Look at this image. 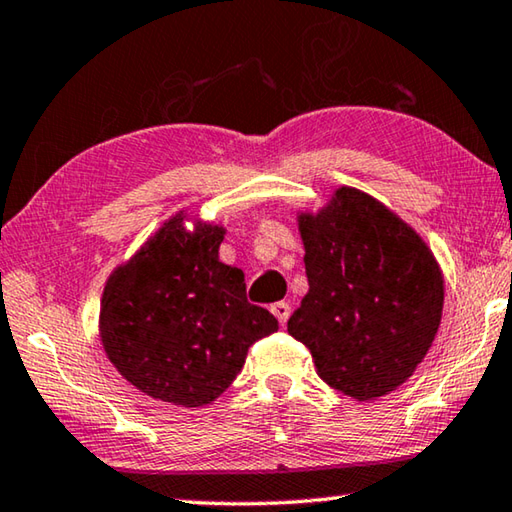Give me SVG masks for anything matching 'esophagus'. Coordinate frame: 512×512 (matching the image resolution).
<instances>
[{
    "instance_id": "34e87169",
    "label": "esophagus",
    "mask_w": 512,
    "mask_h": 512,
    "mask_svg": "<svg viewBox=\"0 0 512 512\" xmlns=\"http://www.w3.org/2000/svg\"><path fill=\"white\" fill-rule=\"evenodd\" d=\"M271 312L275 314V319L280 321V326H285L287 319H289V314H291V305L285 303V300H280V303H273L271 305Z\"/></svg>"
}]
</instances>
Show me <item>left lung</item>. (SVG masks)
Returning <instances> with one entry per match:
<instances>
[{
	"label": "left lung",
	"instance_id": "left-lung-1",
	"mask_svg": "<svg viewBox=\"0 0 512 512\" xmlns=\"http://www.w3.org/2000/svg\"><path fill=\"white\" fill-rule=\"evenodd\" d=\"M310 289L287 321L316 373L355 401L408 380L437 335L444 278L428 243L392 209L339 186L319 212H300Z\"/></svg>",
	"mask_w": 512,
	"mask_h": 512
}]
</instances>
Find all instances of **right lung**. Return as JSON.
<instances>
[{
  "label": "right lung",
  "instance_id": "obj_1",
  "mask_svg": "<svg viewBox=\"0 0 512 512\" xmlns=\"http://www.w3.org/2000/svg\"><path fill=\"white\" fill-rule=\"evenodd\" d=\"M177 212L109 275L100 342L127 383L157 401L202 408L237 378L248 348L278 330L250 305L237 266L218 259L225 227Z\"/></svg>",
  "mask_w": 512,
  "mask_h": 512
}]
</instances>
